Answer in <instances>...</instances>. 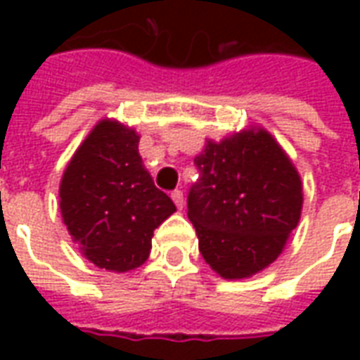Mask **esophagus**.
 <instances>
[{
	"instance_id": "34e87169",
	"label": "esophagus",
	"mask_w": 360,
	"mask_h": 360,
	"mask_svg": "<svg viewBox=\"0 0 360 360\" xmlns=\"http://www.w3.org/2000/svg\"><path fill=\"white\" fill-rule=\"evenodd\" d=\"M172 198H173V202H175V206H177L179 210H183V206H185V200H183V193H181V191H173Z\"/></svg>"
}]
</instances>
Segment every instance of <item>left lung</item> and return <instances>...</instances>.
Segmentation results:
<instances>
[{"label":"left lung","mask_w":360,"mask_h":360,"mask_svg":"<svg viewBox=\"0 0 360 360\" xmlns=\"http://www.w3.org/2000/svg\"><path fill=\"white\" fill-rule=\"evenodd\" d=\"M200 179L188 193V219L206 264L224 279L257 276L283 252L302 210L293 160L264 127L206 139L195 158Z\"/></svg>","instance_id":"left-lung-1"}]
</instances>
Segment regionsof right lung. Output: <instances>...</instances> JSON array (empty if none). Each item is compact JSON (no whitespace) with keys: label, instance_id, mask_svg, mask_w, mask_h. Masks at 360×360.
I'll list each match as a JSON object with an SVG mask.
<instances>
[{"label":"right lung","instance_id":"right-lung-1","mask_svg":"<svg viewBox=\"0 0 360 360\" xmlns=\"http://www.w3.org/2000/svg\"><path fill=\"white\" fill-rule=\"evenodd\" d=\"M139 141L133 127L100 119L59 183V210L73 243L92 264L115 274L148 260L154 229L177 210L142 164Z\"/></svg>","mask_w":360,"mask_h":360}]
</instances>
